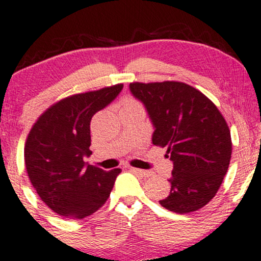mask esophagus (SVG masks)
Returning <instances> with one entry per match:
<instances>
[{
  "label": "esophagus",
  "mask_w": 261,
  "mask_h": 261,
  "mask_svg": "<svg viewBox=\"0 0 261 261\" xmlns=\"http://www.w3.org/2000/svg\"><path fill=\"white\" fill-rule=\"evenodd\" d=\"M130 170H131V172H133V173H135V174L141 175V176H146V178H148V176H152V173L148 172V170L134 168V167H130Z\"/></svg>",
  "instance_id": "34e87169"
}]
</instances>
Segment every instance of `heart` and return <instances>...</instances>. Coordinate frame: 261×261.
Listing matches in <instances>:
<instances>
[{"label":"heart","mask_w":261,"mask_h":261,"mask_svg":"<svg viewBox=\"0 0 261 261\" xmlns=\"http://www.w3.org/2000/svg\"><path fill=\"white\" fill-rule=\"evenodd\" d=\"M131 103H133V101H130V103H128V104H131Z\"/></svg>","instance_id":"b5f03b06"}]
</instances>
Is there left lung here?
Listing matches in <instances>:
<instances>
[{"mask_svg":"<svg viewBox=\"0 0 261 261\" xmlns=\"http://www.w3.org/2000/svg\"><path fill=\"white\" fill-rule=\"evenodd\" d=\"M131 94L147 110L152 143L167 147L173 162L164 208L189 214L211 201L228 170L232 141L226 120L211 100L182 82L130 83Z\"/></svg>","mask_w":261,"mask_h":261,"instance_id":"1","label":"left lung"}]
</instances>
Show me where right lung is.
I'll return each instance as SVG.
<instances>
[{"mask_svg":"<svg viewBox=\"0 0 261 261\" xmlns=\"http://www.w3.org/2000/svg\"><path fill=\"white\" fill-rule=\"evenodd\" d=\"M122 85L81 93L58 101L33 125L24 161L40 199L60 216L82 220L106 203L119 168L106 170L87 164L92 116L109 106Z\"/></svg>","mask_w":261,"mask_h":261,"instance_id":"add662e5","label":"right lung"}]
</instances>
